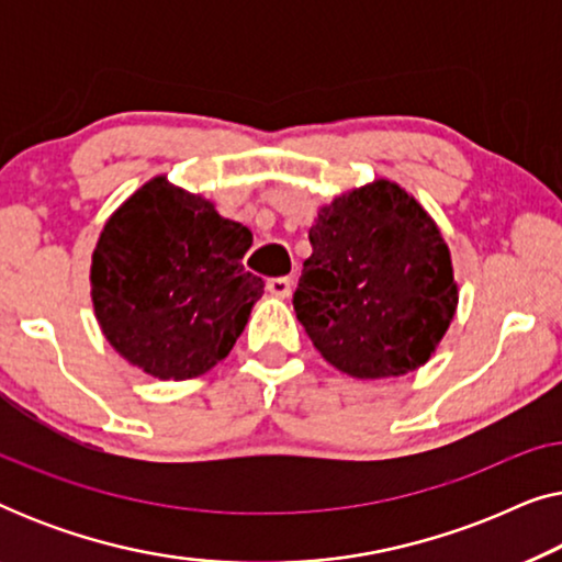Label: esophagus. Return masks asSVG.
I'll use <instances>...</instances> for the list:
<instances>
[{
    "instance_id": "esophagus-1",
    "label": "esophagus",
    "mask_w": 562,
    "mask_h": 562,
    "mask_svg": "<svg viewBox=\"0 0 562 562\" xmlns=\"http://www.w3.org/2000/svg\"><path fill=\"white\" fill-rule=\"evenodd\" d=\"M291 289H294V281L286 279V276L268 281V291H271V294L279 296V299H289L291 296Z\"/></svg>"
}]
</instances>
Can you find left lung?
Returning a JSON list of instances; mask_svg holds the SVG:
<instances>
[{
	"label": "left lung",
	"instance_id": "left-lung-1",
	"mask_svg": "<svg viewBox=\"0 0 562 562\" xmlns=\"http://www.w3.org/2000/svg\"><path fill=\"white\" fill-rule=\"evenodd\" d=\"M294 312L322 358L352 379L425 366L458 310L440 227L394 181L375 179L325 204Z\"/></svg>",
	"mask_w": 562,
	"mask_h": 562
}]
</instances>
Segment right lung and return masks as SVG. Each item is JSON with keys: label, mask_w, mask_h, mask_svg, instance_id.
I'll return each mask as SVG.
<instances>
[{"label": "right lung", "mask_w": 562, "mask_h": 562, "mask_svg": "<svg viewBox=\"0 0 562 562\" xmlns=\"http://www.w3.org/2000/svg\"><path fill=\"white\" fill-rule=\"evenodd\" d=\"M252 233L166 176L106 220L91 256L99 327L130 366L196 379L227 358L263 281L243 268Z\"/></svg>", "instance_id": "right-lung-1"}]
</instances>
